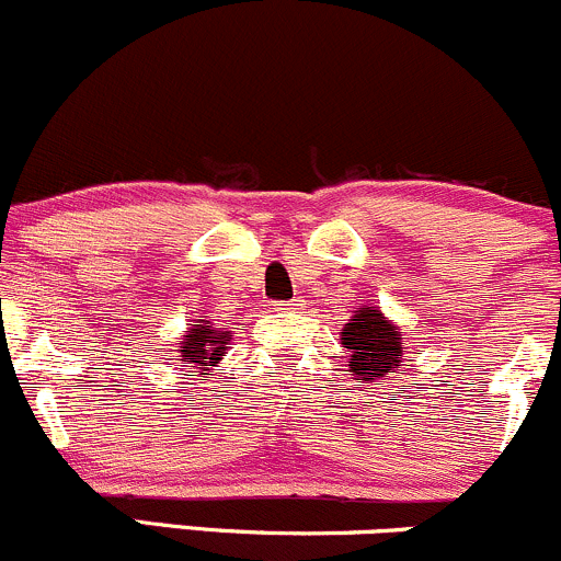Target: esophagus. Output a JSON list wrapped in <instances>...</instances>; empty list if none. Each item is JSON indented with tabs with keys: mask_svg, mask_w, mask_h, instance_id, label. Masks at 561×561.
Here are the masks:
<instances>
[{
	"mask_svg": "<svg viewBox=\"0 0 561 561\" xmlns=\"http://www.w3.org/2000/svg\"><path fill=\"white\" fill-rule=\"evenodd\" d=\"M300 304H296V300H285V304H276V309L279 311H296Z\"/></svg>",
	"mask_w": 561,
	"mask_h": 561,
	"instance_id": "obj_1",
	"label": "esophagus"
}]
</instances>
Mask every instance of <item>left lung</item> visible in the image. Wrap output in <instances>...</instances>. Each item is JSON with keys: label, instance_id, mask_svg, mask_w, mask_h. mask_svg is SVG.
Here are the masks:
<instances>
[{"label": "left lung", "instance_id": "1", "mask_svg": "<svg viewBox=\"0 0 561 561\" xmlns=\"http://www.w3.org/2000/svg\"><path fill=\"white\" fill-rule=\"evenodd\" d=\"M341 344L350 352V374L363 385L385 379L403 363V333L379 306H359L341 330Z\"/></svg>", "mask_w": 561, "mask_h": 561}]
</instances>
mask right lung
<instances>
[{"label":"right lung","instance_id":"add662e5","mask_svg":"<svg viewBox=\"0 0 561 561\" xmlns=\"http://www.w3.org/2000/svg\"><path fill=\"white\" fill-rule=\"evenodd\" d=\"M193 325L185 330L180 341L176 357L193 368V374H202L209 379L215 368H220L222 357L228 355V344H231V330L215 328L209 320H191Z\"/></svg>","mask_w":561,"mask_h":561}]
</instances>
